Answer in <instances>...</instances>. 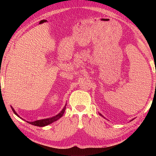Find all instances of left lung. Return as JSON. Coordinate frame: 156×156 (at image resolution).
<instances>
[{
  "label": "left lung",
  "instance_id": "obj_1",
  "mask_svg": "<svg viewBox=\"0 0 156 156\" xmlns=\"http://www.w3.org/2000/svg\"><path fill=\"white\" fill-rule=\"evenodd\" d=\"M99 114H100V115H101V116H102V117H104V116H103V115H102V114H100V113H99ZM104 118H105V117H104Z\"/></svg>",
  "mask_w": 156,
  "mask_h": 156
}]
</instances>
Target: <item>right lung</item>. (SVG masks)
I'll return each instance as SVG.
<instances>
[{"mask_svg": "<svg viewBox=\"0 0 156 156\" xmlns=\"http://www.w3.org/2000/svg\"><path fill=\"white\" fill-rule=\"evenodd\" d=\"M66 105H65L64 108H63L62 110L58 114H57L56 115L54 116V117L52 118H46V119H43V120H36L34 121V122H28V123L31 124V125H33L34 126H47L48 125H50V124L55 122V121H56L59 119V118H60L62 117V116L63 115V114H64V113L65 112V109H66ZM13 111V112H14L16 115L18 117H19V115H18L17 114V113L15 112V110L14 109V108H13L12 107H11ZM20 118H21L20 117H19ZM21 119H23V118H21Z\"/></svg>", "mask_w": 156, "mask_h": 156, "instance_id": "1", "label": "right lung"}]
</instances>
